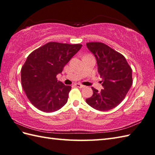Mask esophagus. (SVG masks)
<instances>
[{
	"mask_svg": "<svg viewBox=\"0 0 155 155\" xmlns=\"http://www.w3.org/2000/svg\"><path fill=\"white\" fill-rule=\"evenodd\" d=\"M75 86L77 87L81 88H84V85H83V84H78V83H77V84H75Z\"/></svg>",
	"mask_w": 155,
	"mask_h": 155,
	"instance_id": "esophagus-1",
	"label": "esophagus"
}]
</instances>
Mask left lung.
Instances as JSON below:
<instances>
[{
    "label": "left lung",
    "mask_w": 155,
    "mask_h": 155,
    "mask_svg": "<svg viewBox=\"0 0 155 155\" xmlns=\"http://www.w3.org/2000/svg\"><path fill=\"white\" fill-rule=\"evenodd\" d=\"M87 47L96 58L103 88L92 87L93 96L87 103L98 110L115 108L126 97L133 84L132 69L123 54L102 42H88Z\"/></svg>",
    "instance_id": "left-lung-1"
}]
</instances>
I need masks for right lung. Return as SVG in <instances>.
I'll return each instance as SVG.
<instances>
[{"mask_svg": "<svg viewBox=\"0 0 155 155\" xmlns=\"http://www.w3.org/2000/svg\"><path fill=\"white\" fill-rule=\"evenodd\" d=\"M81 47V44L51 42L28 55L21 68L22 86L38 110L52 113L67 103L71 87L58 81L57 75Z\"/></svg>", "mask_w": 155, "mask_h": 155, "instance_id": "add662e5", "label": "right lung"}]
</instances>
